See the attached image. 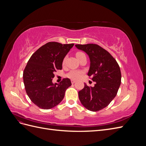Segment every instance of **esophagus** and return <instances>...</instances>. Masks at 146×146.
<instances>
[{
	"mask_svg": "<svg viewBox=\"0 0 146 146\" xmlns=\"http://www.w3.org/2000/svg\"><path fill=\"white\" fill-rule=\"evenodd\" d=\"M76 80H71V83H72V84H74L75 82H76Z\"/></svg>",
	"mask_w": 146,
	"mask_h": 146,
	"instance_id": "esophagus-1",
	"label": "esophagus"
}]
</instances>
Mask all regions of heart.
Segmentation results:
<instances>
[{
	"mask_svg": "<svg viewBox=\"0 0 146 146\" xmlns=\"http://www.w3.org/2000/svg\"><path fill=\"white\" fill-rule=\"evenodd\" d=\"M85 55L82 52H77L76 56L77 58L78 57H80L82 55ZM65 61H66V58L64 59L63 60V64L65 63ZM83 72L81 70H73L72 71H70L68 74V77L70 78H72L73 80H77V79L80 78L83 75Z\"/></svg>",
	"mask_w": 146,
	"mask_h": 146,
	"instance_id": "obj_1",
	"label": "heart"
}]
</instances>
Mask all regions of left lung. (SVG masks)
Instances as JSON below:
<instances>
[{
    "label": "left lung",
    "instance_id": "1",
    "mask_svg": "<svg viewBox=\"0 0 146 146\" xmlns=\"http://www.w3.org/2000/svg\"><path fill=\"white\" fill-rule=\"evenodd\" d=\"M78 50L89 56L88 75L96 82L94 87L85 86L78 91V98L84 107L92 111L105 108L115 98L121 83L120 68L108 52L94 44H76Z\"/></svg>",
    "mask_w": 146,
    "mask_h": 146
}]
</instances>
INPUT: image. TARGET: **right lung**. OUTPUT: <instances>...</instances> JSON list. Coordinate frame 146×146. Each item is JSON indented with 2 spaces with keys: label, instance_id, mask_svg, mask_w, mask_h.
<instances>
[{
  "label": "right lung",
  "instance_id": "1",
  "mask_svg": "<svg viewBox=\"0 0 146 146\" xmlns=\"http://www.w3.org/2000/svg\"><path fill=\"white\" fill-rule=\"evenodd\" d=\"M74 45L47 42L29 59L24 70V83L30 99L39 108L48 110L58 105L64 98L66 90L72 85L68 78L60 83H54L52 79L54 72L62 69L64 57Z\"/></svg>",
  "mask_w": 146,
  "mask_h": 146
}]
</instances>
